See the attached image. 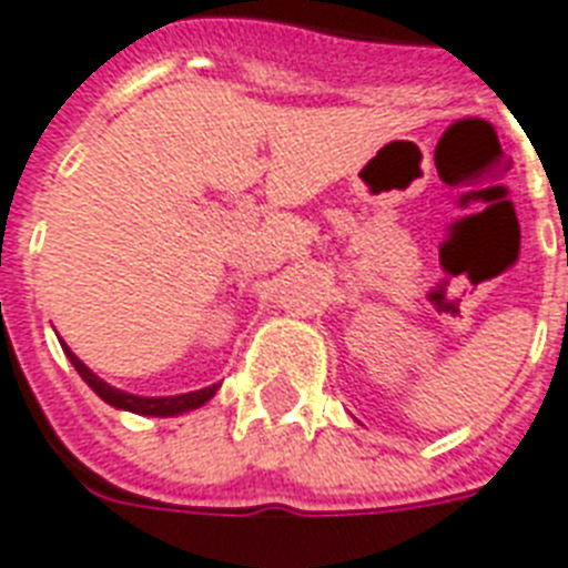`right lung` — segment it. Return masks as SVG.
Returning a JSON list of instances; mask_svg holds the SVG:
<instances>
[{"label": "right lung", "mask_w": 568, "mask_h": 568, "mask_svg": "<svg viewBox=\"0 0 568 568\" xmlns=\"http://www.w3.org/2000/svg\"><path fill=\"white\" fill-rule=\"evenodd\" d=\"M63 346V355L70 357V363L75 366L84 384H88L99 398H102L104 405L116 407V410H129V413H138V416H181V413L187 410H196L202 407L205 402H211L213 393L220 389V384H211L205 389H193V393H181V396H134V393H125V389H116L111 387L108 381H102L97 372L90 369L88 363L79 361V357L72 355L70 346L61 343Z\"/></svg>", "instance_id": "right-lung-1"}]
</instances>
